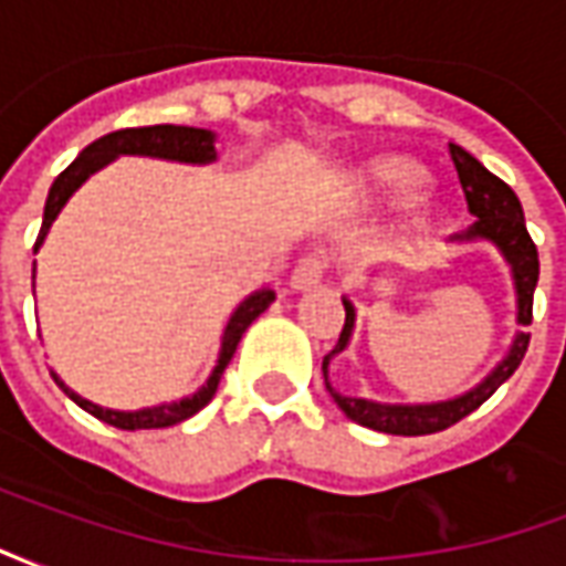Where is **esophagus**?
I'll use <instances>...</instances> for the list:
<instances>
[{
    "mask_svg": "<svg viewBox=\"0 0 566 566\" xmlns=\"http://www.w3.org/2000/svg\"><path fill=\"white\" fill-rule=\"evenodd\" d=\"M321 275H324V260L318 254H308L296 263V270L291 272V291L303 294V291H312L318 287Z\"/></svg>",
    "mask_w": 566,
    "mask_h": 566,
    "instance_id": "1",
    "label": "esophagus"
}]
</instances>
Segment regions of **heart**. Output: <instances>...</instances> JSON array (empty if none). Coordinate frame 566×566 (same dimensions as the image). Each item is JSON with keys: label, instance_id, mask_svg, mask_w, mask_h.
Returning <instances> with one entry per match:
<instances>
[{"label": "heart", "instance_id": "1", "mask_svg": "<svg viewBox=\"0 0 566 566\" xmlns=\"http://www.w3.org/2000/svg\"><path fill=\"white\" fill-rule=\"evenodd\" d=\"M424 166L397 154L364 160L345 175V187L352 197L367 199V202H409V223L421 230L433 223V206L427 199H412L424 187Z\"/></svg>", "mask_w": 566, "mask_h": 566}]
</instances>
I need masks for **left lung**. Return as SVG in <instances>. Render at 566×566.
Masks as SVG:
<instances>
[{
  "label": "left lung",
  "instance_id": "8db88e82",
  "mask_svg": "<svg viewBox=\"0 0 566 566\" xmlns=\"http://www.w3.org/2000/svg\"><path fill=\"white\" fill-rule=\"evenodd\" d=\"M449 150L451 160H454V169H458V178H461L470 214L475 218L473 227L451 235V242H491V245L497 248L503 260L510 263L512 284H515V321L522 327H527L531 318H534V291L536 279H539V258H536L534 239L527 235L522 202L515 197V190L510 185H503L497 175L488 172L470 150H463L461 145H449ZM343 306L345 327L339 333V343L321 364L324 385L331 391L333 403L339 406L352 421L369 427V430H379V433H394V437H424V433H437V430L458 424L461 418L475 412L491 394L497 391L503 381L510 379L512 373L518 369V364H522L527 343H531V333H515L510 352H506V357L500 360L497 367L491 369L475 388L458 394L451 400H439V403H379V400H364V397L339 394L331 385V360L336 355H343L348 343H352V333H355V303L348 296H343Z\"/></svg>",
  "mask_w": 566,
  "mask_h": 566
}]
</instances>
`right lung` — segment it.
<instances>
[{"instance_id":"right-lung-1","label":"right lung","mask_w":566,"mask_h":566,"mask_svg":"<svg viewBox=\"0 0 566 566\" xmlns=\"http://www.w3.org/2000/svg\"><path fill=\"white\" fill-rule=\"evenodd\" d=\"M157 157V160H172V163H190V166H206V163L218 160V150H214V133L211 129H197V127H175V124H157V127H133V129H117V133H108L103 139H96L93 145L81 150L75 160L69 163L63 172L56 175V181L51 185V193H48V202H44V221L42 230H39V239H35V251L42 248L44 235L51 230V223L56 221V214L63 211V206L69 202V197L78 190L93 172L105 169L108 163L117 160V157ZM275 300V291L272 287H260L251 296H245L235 312L227 321L221 336V355H218V364L211 369V376L206 379V385L199 388L197 394L190 397H181V400H172V403L160 406H145V409H136V412H120V409H105V406H96L91 400H84L81 394H75L69 388L66 381L56 376L51 369L54 381L63 388L69 400L91 412L93 418H99L105 424L120 427V430H154V427H172L187 421L190 416H197L202 406H209V400L218 391V381H221L223 369L233 360L235 345L242 339V333L251 327V321L260 318L270 303Z\"/></svg>"}]
</instances>
